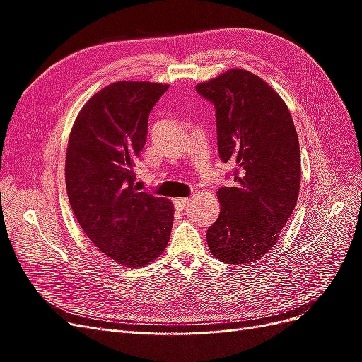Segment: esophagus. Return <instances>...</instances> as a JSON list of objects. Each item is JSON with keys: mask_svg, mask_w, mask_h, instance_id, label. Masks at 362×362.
Segmentation results:
<instances>
[{"mask_svg": "<svg viewBox=\"0 0 362 362\" xmlns=\"http://www.w3.org/2000/svg\"><path fill=\"white\" fill-rule=\"evenodd\" d=\"M190 202H192V199H190V198H177V199L173 201L175 206H177L178 210H184V208L187 206Z\"/></svg>", "mask_w": 362, "mask_h": 362, "instance_id": "esophagus-1", "label": "esophagus"}]
</instances>
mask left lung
I'll return each mask as SVG.
<instances>
[{
    "label": "left lung",
    "instance_id": "1",
    "mask_svg": "<svg viewBox=\"0 0 362 362\" xmlns=\"http://www.w3.org/2000/svg\"><path fill=\"white\" fill-rule=\"evenodd\" d=\"M196 90L216 107L218 156L235 166L234 187L217 190L206 243L217 259L250 264L276 245L298 202V133L282 98L249 71L228 69Z\"/></svg>",
    "mask_w": 362,
    "mask_h": 362
}]
</instances>
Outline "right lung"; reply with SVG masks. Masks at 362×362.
Wrapping results in <instances>:
<instances>
[{
  "instance_id": "right-lung-1",
  "label": "right lung",
  "mask_w": 362,
  "mask_h": 362,
  "mask_svg": "<svg viewBox=\"0 0 362 362\" xmlns=\"http://www.w3.org/2000/svg\"><path fill=\"white\" fill-rule=\"evenodd\" d=\"M168 87L108 84L83 105L69 134L64 178L72 211L90 242L125 267L157 259L170 238L173 204L133 185L149 113Z\"/></svg>"
}]
</instances>
